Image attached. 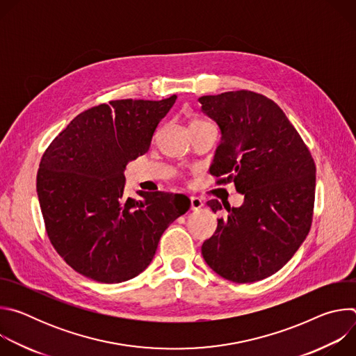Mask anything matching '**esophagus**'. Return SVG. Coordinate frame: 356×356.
<instances>
[{
    "instance_id": "34e87169",
    "label": "esophagus",
    "mask_w": 356,
    "mask_h": 356,
    "mask_svg": "<svg viewBox=\"0 0 356 356\" xmlns=\"http://www.w3.org/2000/svg\"><path fill=\"white\" fill-rule=\"evenodd\" d=\"M202 206H204V204H202V201H201L200 197H190V209L193 211L200 210Z\"/></svg>"
}]
</instances>
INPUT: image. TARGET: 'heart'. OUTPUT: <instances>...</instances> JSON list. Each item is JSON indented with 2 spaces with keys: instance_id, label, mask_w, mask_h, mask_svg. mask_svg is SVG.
I'll use <instances>...</instances> for the list:
<instances>
[{
  "instance_id": "1",
  "label": "heart",
  "mask_w": 356,
  "mask_h": 356,
  "mask_svg": "<svg viewBox=\"0 0 356 356\" xmlns=\"http://www.w3.org/2000/svg\"><path fill=\"white\" fill-rule=\"evenodd\" d=\"M204 124H209V121L202 120V118H191V120H190V128L200 127V125H204Z\"/></svg>"
}]
</instances>
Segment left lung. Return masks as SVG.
Wrapping results in <instances>:
<instances>
[{"mask_svg":"<svg viewBox=\"0 0 356 356\" xmlns=\"http://www.w3.org/2000/svg\"><path fill=\"white\" fill-rule=\"evenodd\" d=\"M222 134L211 175L234 181L241 207L224 206L202 258L235 283L262 280L282 269L309 235L316 197V163L307 145L270 98L249 90L198 98ZM217 213L218 200L207 201Z\"/></svg>","mask_w":356,"mask_h":356,"instance_id":"left-lung-1","label":"left lung"}]
</instances>
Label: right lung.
<instances>
[{
    "label": "right lung",
    "mask_w": 356,
    "mask_h": 356,
    "mask_svg": "<svg viewBox=\"0 0 356 356\" xmlns=\"http://www.w3.org/2000/svg\"><path fill=\"white\" fill-rule=\"evenodd\" d=\"M176 95L114 99L79 114L47 146L36 191L46 234L65 262L99 283L143 272L165 229L190 207L183 194L124 195L128 162L146 154Z\"/></svg>",
    "instance_id": "right-lung-1"
}]
</instances>
